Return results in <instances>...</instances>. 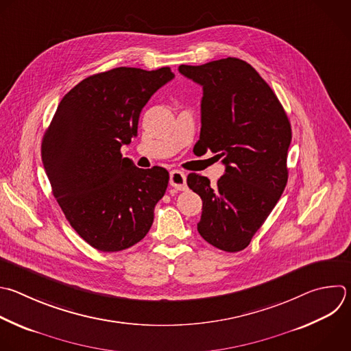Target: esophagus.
Returning <instances> with one entry per match:
<instances>
[{
    "mask_svg": "<svg viewBox=\"0 0 351 351\" xmlns=\"http://www.w3.org/2000/svg\"><path fill=\"white\" fill-rule=\"evenodd\" d=\"M169 184L172 187H175L176 190H186L187 184H186V173L182 171H172L171 176H169Z\"/></svg>",
    "mask_w": 351,
    "mask_h": 351,
    "instance_id": "obj_1",
    "label": "esophagus"
}]
</instances>
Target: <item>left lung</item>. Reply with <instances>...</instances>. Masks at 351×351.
I'll use <instances>...</instances> for the list:
<instances>
[{
	"label": "left lung",
	"instance_id": "8db88e82",
	"mask_svg": "<svg viewBox=\"0 0 351 351\" xmlns=\"http://www.w3.org/2000/svg\"><path fill=\"white\" fill-rule=\"evenodd\" d=\"M179 71L204 90L195 147L216 153L226 165L216 186L205 176H187L189 187L202 199L197 230L221 251H243L287 186L289 120L269 84L241 59L182 64Z\"/></svg>",
	"mask_w": 351,
	"mask_h": 351
}]
</instances>
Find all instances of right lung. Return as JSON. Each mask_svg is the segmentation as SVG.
I'll return each mask as SVG.
<instances>
[{"label":"right lung","instance_id":"add662e5","mask_svg":"<svg viewBox=\"0 0 351 351\" xmlns=\"http://www.w3.org/2000/svg\"><path fill=\"white\" fill-rule=\"evenodd\" d=\"M175 74L169 67H117L93 74L60 100L45 131L43 164L78 236L101 252L127 250L149 232L164 197L165 168L141 169L121 146L138 135L142 108Z\"/></svg>","mask_w":351,"mask_h":351}]
</instances>
